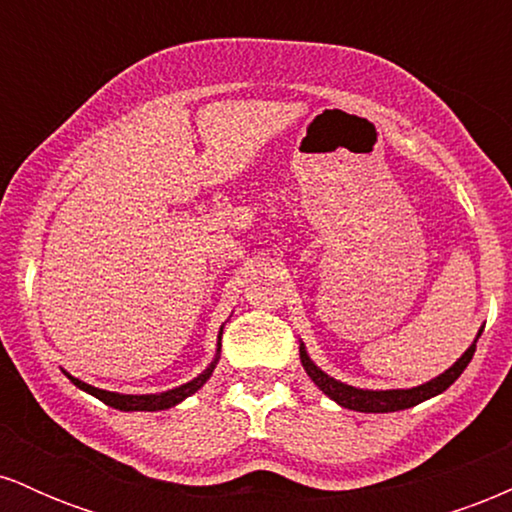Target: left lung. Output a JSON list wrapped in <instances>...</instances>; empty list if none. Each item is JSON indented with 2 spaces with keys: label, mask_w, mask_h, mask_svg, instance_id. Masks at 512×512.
I'll use <instances>...</instances> for the list:
<instances>
[{
  "label": "left lung",
  "mask_w": 512,
  "mask_h": 512,
  "mask_svg": "<svg viewBox=\"0 0 512 512\" xmlns=\"http://www.w3.org/2000/svg\"><path fill=\"white\" fill-rule=\"evenodd\" d=\"M474 351H477V342L464 351V356L455 363V366L445 370L443 375H438V378L431 380V383L411 387V390H380V392L356 390V387L351 385L337 383V380H332L330 375L322 373V370L310 361L308 354L303 351V346H301V361H303V368L308 370L310 378H313V383L320 387L325 395H330L337 404H342V407L354 409V411H375V414H383V411H399V409L416 407V404H421L424 399H431L440 395V392L448 390V387L460 378L462 370L469 366Z\"/></svg>",
  "instance_id": "obj_1"
}]
</instances>
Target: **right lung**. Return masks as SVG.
<instances>
[{"mask_svg": "<svg viewBox=\"0 0 512 512\" xmlns=\"http://www.w3.org/2000/svg\"><path fill=\"white\" fill-rule=\"evenodd\" d=\"M211 370H214V363L204 370L199 378L192 380V383L182 385V387H175V390L170 392H163V395H117V392H105V390H98V387H91L86 383H81V380H76L69 375V380L76 387H81V390H86L88 395L98 397L101 402L108 404V407H115L120 411H156V409H168V407H175V404L182 402L185 397H190L192 392H197L199 387L207 383V378L211 375Z\"/></svg>", "mask_w": 512, "mask_h": 512, "instance_id": "1", "label": "right lung"}]
</instances>
